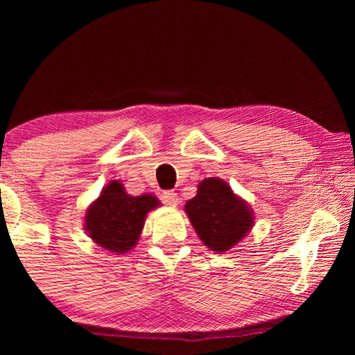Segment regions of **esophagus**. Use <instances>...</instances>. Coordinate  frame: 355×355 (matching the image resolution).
Segmentation results:
<instances>
[{"instance_id":"1","label":"esophagus","mask_w":355,"mask_h":355,"mask_svg":"<svg viewBox=\"0 0 355 355\" xmlns=\"http://www.w3.org/2000/svg\"><path fill=\"white\" fill-rule=\"evenodd\" d=\"M163 200L169 207H177L180 202V197L175 191H166V192H163Z\"/></svg>"}]
</instances>
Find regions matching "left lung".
<instances>
[{
  "label": "left lung",
  "instance_id": "8db88e82",
  "mask_svg": "<svg viewBox=\"0 0 355 355\" xmlns=\"http://www.w3.org/2000/svg\"><path fill=\"white\" fill-rule=\"evenodd\" d=\"M184 211L203 245L218 254L241 243L255 224L249 203L218 177L202 180L194 199L186 202Z\"/></svg>",
  "mask_w": 355,
  "mask_h": 355
}]
</instances>
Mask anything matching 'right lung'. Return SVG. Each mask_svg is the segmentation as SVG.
Segmentation results:
<instances>
[{
    "label": "right lung",
    "instance_id": "right-lung-1",
    "mask_svg": "<svg viewBox=\"0 0 355 355\" xmlns=\"http://www.w3.org/2000/svg\"><path fill=\"white\" fill-rule=\"evenodd\" d=\"M161 205L153 194L131 196L119 180H111L84 216L89 238L112 254H127L139 241L147 214Z\"/></svg>",
    "mask_w": 355,
    "mask_h": 355
}]
</instances>
